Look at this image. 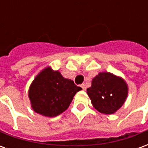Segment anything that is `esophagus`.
<instances>
[{"mask_svg":"<svg viewBox=\"0 0 148 148\" xmlns=\"http://www.w3.org/2000/svg\"><path fill=\"white\" fill-rule=\"evenodd\" d=\"M81 87L82 88V90H84V91L86 90V85H85V84H82V85L81 86Z\"/></svg>","mask_w":148,"mask_h":148,"instance_id":"obj_1","label":"esophagus"}]
</instances>
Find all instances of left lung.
Returning <instances> with one entry per match:
<instances>
[{
    "mask_svg": "<svg viewBox=\"0 0 148 148\" xmlns=\"http://www.w3.org/2000/svg\"><path fill=\"white\" fill-rule=\"evenodd\" d=\"M87 94L97 111L110 115L124 105L128 94V86L121 77L109 72H100L93 78Z\"/></svg>",
    "mask_w": 148,
    "mask_h": 148,
    "instance_id": "left-lung-1",
    "label": "left lung"
}]
</instances>
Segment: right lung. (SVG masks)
Returning a JSON list of instances; mask_svg holds the SVG:
<instances>
[{
  "mask_svg": "<svg viewBox=\"0 0 148 148\" xmlns=\"http://www.w3.org/2000/svg\"><path fill=\"white\" fill-rule=\"evenodd\" d=\"M82 90L71 79L65 78L51 66L44 68L31 84L28 97L34 111L54 117L68 109L74 95Z\"/></svg>",
  "mask_w": 148,
  "mask_h": 148,
  "instance_id": "1",
  "label": "right lung"
}]
</instances>
